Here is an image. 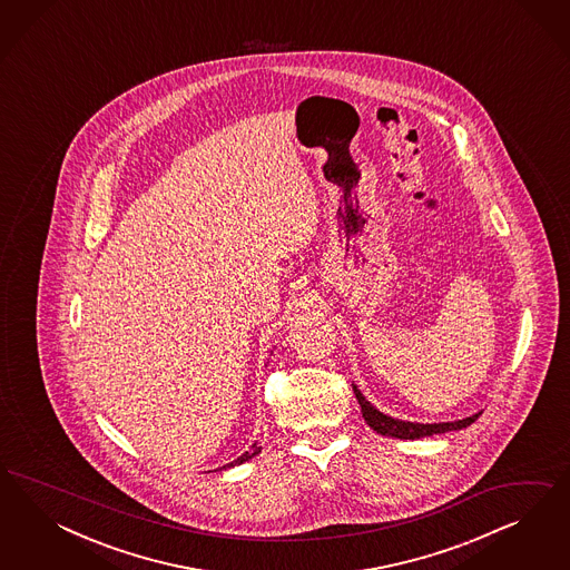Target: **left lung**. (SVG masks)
<instances>
[{
    "mask_svg": "<svg viewBox=\"0 0 570 570\" xmlns=\"http://www.w3.org/2000/svg\"><path fill=\"white\" fill-rule=\"evenodd\" d=\"M355 397L362 405L363 420L370 424V429L384 434V436H395V439H420V436H432V434H441V432L460 431L470 426L479 414L470 415L464 420L458 422H443V424H415V422H403V420H395L391 415L380 414L376 407L370 405V401H365L362 393L357 391V386H353Z\"/></svg>",
    "mask_w": 570,
    "mask_h": 570,
    "instance_id": "8db88e82",
    "label": "left lung"
}]
</instances>
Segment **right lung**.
I'll use <instances>...</instances> for the list:
<instances>
[{
    "mask_svg": "<svg viewBox=\"0 0 570 570\" xmlns=\"http://www.w3.org/2000/svg\"><path fill=\"white\" fill-rule=\"evenodd\" d=\"M261 451V448L259 445H257V443H255V445H253V448L248 449V451H246V453H242L240 458H238V460H234V462H232V464H227V466L232 468V466H238V464H244V462H248V460H250V458H255V455H257V453H259ZM227 466H224V468H227Z\"/></svg>",
    "mask_w": 570,
    "mask_h": 570,
    "instance_id": "obj_1",
    "label": "right lung"
}]
</instances>
